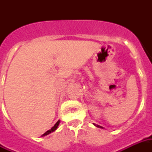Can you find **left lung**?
I'll use <instances>...</instances> for the list:
<instances>
[{"mask_svg": "<svg viewBox=\"0 0 152 152\" xmlns=\"http://www.w3.org/2000/svg\"><path fill=\"white\" fill-rule=\"evenodd\" d=\"M94 125H95L96 127H99V128H101V129H103V127H102V126H100V125H98V124H94Z\"/></svg>", "mask_w": 152, "mask_h": 152, "instance_id": "left-lung-1", "label": "left lung"}]
</instances>
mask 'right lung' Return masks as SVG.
Masks as SVG:
<instances>
[{
	"instance_id": "1",
	"label": "right lung",
	"mask_w": 152,
	"mask_h": 152,
	"mask_svg": "<svg viewBox=\"0 0 152 152\" xmlns=\"http://www.w3.org/2000/svg\"><path fill=\"white\" fill-rule=\"evenodd\" d=\"M59 123H60V121H57L56 124H54V125H53V127H52V128H51V129H50V130L46 131V132H45V134H42V135H41V137H43V136H45V135H48V134H50V133H52V132H53V131L56 130L57 128H58V124H59Z\"/></svg>"
}]
</instances>
